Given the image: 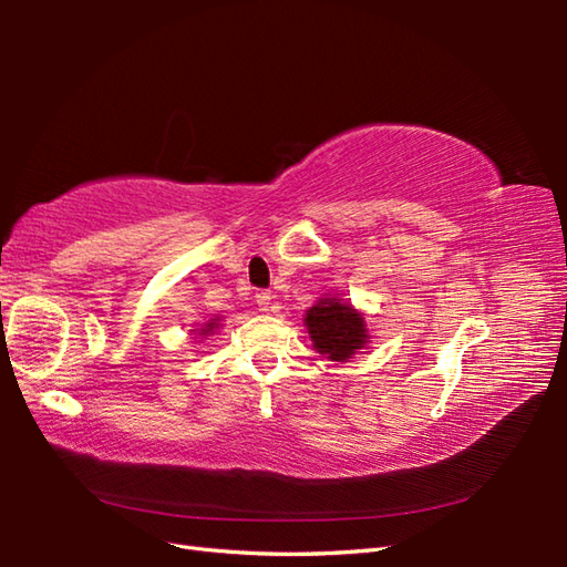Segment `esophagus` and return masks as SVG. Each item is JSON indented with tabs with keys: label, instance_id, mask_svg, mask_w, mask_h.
<instances>
[{
	"label": "esophagus",
	"instance_id": "1",
	"mask_svg": "<svg viewBox=\"0 0 567 567\" xmlns=\"http://www.w3.org/2000/svg\"><path fill=\"white\" fill-rule=\"evenodd\" d=\"M256 305L260 307V311H268L272 305V292L270 290H258L256 292Z\"/></svg>",
	"mask_w": 567,
	"mask_h": 567
}]
</instances>
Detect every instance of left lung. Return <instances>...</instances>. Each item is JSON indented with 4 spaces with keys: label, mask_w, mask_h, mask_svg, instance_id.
<instances>
[{
    "label": "left lung",
    "mask_w": 567,
    "mask_h": 567,
    "mask_svg": "<svg viewBox=\"0 0 567 567\" xmlns=\"http://www.w3.org/2000/svg\"><path fill=\"white\" fill-rule=\"evenodd\" d=\"M309 339L331 360H348L365 346V321L341 299H321L307 311Z\"/></svg>",
    "instance_id": "1"
}]
</instances>
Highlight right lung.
Here are the masks:
<instances>
[{
  "label": "right lung",
  "mask_w": 567,
  "mask_h": 567,
  "mask_svg": "<svg viewBox=\"0 0 567 567\" xmlns=\"http://www.w3.org/2000/svg\"><path fill=\"white\" fill-rule=\"evenodd\" d=\"M214 323H216V321L207 323V327H204V329H202V333H209V331H214V329H216V327H214Z\"/></svg>",
  "instance_id": "add662e5"
}]
</instances>
